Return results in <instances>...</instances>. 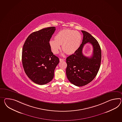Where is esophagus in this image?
<instances>
[{
    "instance_id": "1",
    "label": "esophagus",
    "mask_w": 122,
    "mask_h": 122,
    "mask_svg": "<svg viewBox=\"0 0 122 122\" xmlns=\"http://www.w3.org/2000/svg\"><path fill=\"white\" fill-rule=\"evenodd\" d=\"M65 60L64 59H61V58H60V62H62V61H64Z\"/></svg>"
}]
</instances>
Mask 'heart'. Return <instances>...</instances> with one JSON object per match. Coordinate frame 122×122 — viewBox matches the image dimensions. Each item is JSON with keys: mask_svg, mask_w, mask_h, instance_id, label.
Instances as JSON below:
<instances>
[{"mask_svg": "<svg viewBox=\"0 0 122 122\" xmlns=\"http://www.w3.org/2000/svg\"><path fill=\"white\" fill-rule=\"evenodd\" d=\"M81 35L77 31L71 30L60 31L55 36V40L51 39L49 45L52 52L55 54L59 53L60 45L64 52L72 54L77 50L80 46Z\"/></svg>", "mask_w": 122, "mask_h": 122, "instance_id": "obj_1", "label": "heart"}]
</instances>
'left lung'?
I'll return each instance as SVG.
<instances>
[{"mask_svg": "<svg viewBox=\"0 0 122 122\" xmlns=\"http://www.w3.org/2000/svg\"><path fill=\"white\" fill-rule=\"evenodd\" d=\"M82 42L74 53L66 59V74L68 80L77 86H85L92 81L97 74L101 66V51L98 41L90 33L81 30ZM88 42L92 45V57L85 56L82 52L84 45Z\"/></svg>", "mask_w": 122, "mask_h": 122, "instance_id": "8db88e82", "label": "left lung"}]
</instances>
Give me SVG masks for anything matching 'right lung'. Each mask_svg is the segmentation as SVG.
<instances>
[{
	"label": "right lung",
	"instance_id": "1",
	"mask_svg": "<svg viewBox=\"0 0 122 122\" xmlns=\"http://www.w3.org/2000/svg\"><path fill=\"white\" fill-rule=\"evenodd\" d=\"M56 27H48L30 34L25 42L22 62L27 76L40 85L53 78L54 71L60 60L51 52L49 42Z\"/></svg>",
	"mask_w": 122,
	"mask_h": 122
}]
</instances>
